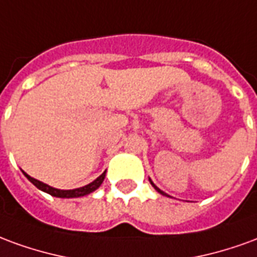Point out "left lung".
<instances>
[{
    "mask_svg": "<svg viewBox=\"0 0 257 257\" xmlns=\"http://www.w3.org/2000/svg\"><path fill=\"white\" fill-rule=\"evenodd\" d=\"M150 182H151V180H150ZM151 184H153V187H154V189H156V190H157V191H158V193H160V194H162V195H167V194L164 193V191H162V190H160V189H158V187H157L156 184L153 183V182H151Z\"/></svg>",
    "mask_w": 257,
    "mask_h": 257,
    "instance_id": "left-lung-1",
    "label": "left lung"
}]
</instances>
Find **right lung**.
Here are the masks:
<instances>
[{"instance_id": "obj_1", "label": "right lung", "mask_w": 257, "mask_h": 257, "mask_svg": "<svg viewBox=\"0 0 257 257\" xmlns=\"http://www.w3.org/2000/svg\"><path fill=\"white\" fill-rule=\"evenodd\" d=\"M25 173V176L29 180H30L31 183L36 186L37 189H40L41 191H45V193L51 194L52 197H58V198H77V197H84V195H88V194L93 193L96 189H99L100 187V184L103 183V180L106 178V172H103L97 179H95L92 183L86 184L84 187H79V189H74V190H59L55 189V187H51V186H48V184L42 183L40 180H37V179L31 178L29 176L27 173Z\"/></svg>"}]
</instances>
